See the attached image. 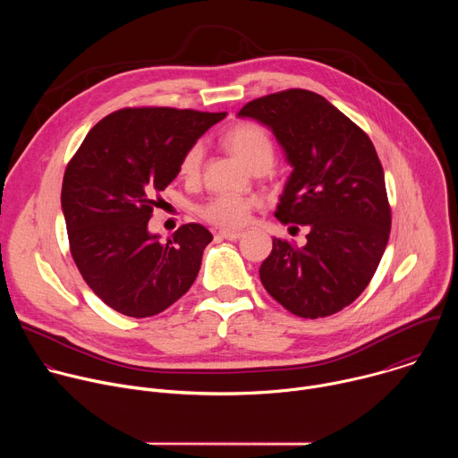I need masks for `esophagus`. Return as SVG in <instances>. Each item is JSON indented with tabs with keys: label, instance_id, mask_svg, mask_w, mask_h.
<instances>
[{
	"label": "esophagus",
	"instance_id": "1",
	"mask_svg": "<svg viewBox=\"0 0 458 458\" xmlns=\"http://www.w3.org/2000/svg\"><path fill=\"white\" fill-rule=\"evenodd\" d=\"M217 235L221 239H228V241H237L242 237V232H235V230H219Z\"/></svg>",
	"mask_w": 458,
	"mask_h": 458
}]
</instances>
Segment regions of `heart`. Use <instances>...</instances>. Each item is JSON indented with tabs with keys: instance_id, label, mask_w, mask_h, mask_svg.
I'll use <instances>...</instances> for the list:
<instances>
[{
	"instance_id": "heart-1",
	"label": "heart",
	"mask_w": 458,
	"mask_h": 458,
	"mask_svg": "<svg viewBox=\"0 0 458 458\" xmlns=\"http://www.w3.org/2000/svg\"><path fill=\"white\" fill-rule=\"evenodd\" d=\"M225 145L251 170L257 166H272L274 163V141L263 126L255 123H241L233 126L225 136ZM203 161V147L199 143L191 145L179 161V174L184 179L198 177ZM253 198L237 193H217L199 207V214L205 221L223 226L237 228L242 226L255 208Z\"/></svg>"
}]
</instances>
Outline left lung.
Returning <instances> with one entry per match:
<instances>
[{
    "mask_svg": "<svg viewBox=\"0 0 458 458\" xmlns=\"http://www.w3.org/2000/svg\"><path fill=\"white\" fill-rule=\"evenodd\" d=\"M239 117L268 126L293 168L276 217L308 226L302 248L274 239L260 283L297 317L341 311L366 290L389 239L384 170L371 140L328 99L302 89L253 99Z\"/></svg>",
    "mask_w": 458,
    "mask_h": 458,
    "instance_id": "obj_1",
    "label": "left lung"
}]
</instances>
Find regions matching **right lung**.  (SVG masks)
Listing matches in <instances>:
<instances>
[{
  "label": "right lung",
  "instance_id": "add662e5",
  "mask_svg": "<svg viewBox=\"0 0 458 458\" xmlns=\"http://www.w3.org/2000/svg\"><path fill=\"white\" fill-rule=\"evenodd\" d=\"M226 112L170 106L123 108L103 117L63 177L61 208L71 253L90 290L128 317H152L182 297L212 233L198 223L166 242L148 232L179 161Z\"/></svg>",
  "mask_w": 458,
  "mask_h": 458
}]
</instances>
